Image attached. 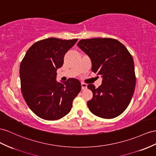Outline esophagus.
Wrapping results in <instances>:
<instances>
[{
    "label": "esophagus",
    "mask_w": 156,
    "mask_h": 156,
    "mask_svg": "<svg viewBox=\"0 0 156 156\" xmlns=\"http://www.w3.org/2000/svg\"><path fill=\"white\" fill-rule=\"evenodd\" d=\"M81 86H82V90H85L87 88V84L85 83H82Z\"/></svg>",
    "instance_id": "esophagus-1"
}]
</instances>
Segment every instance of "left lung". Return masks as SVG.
I'll return each mask as SVG.
<instances>
[{"mask_svg": "<svg viewBox=\"0 0 156 156\" xmlns=\"http://www.w3.org/2000/svg\"><path fill=\"white\" fill-rule=\"evenodd\" d=\"M77 45L90 58L92 71L103 78L98 88L87 85L93 92L87 103L90 111L104 119L118 117L129 106L135 89L133 57L123 44L111 38L82 39Z\"/></svg>", "mask_w": 156, "mask_h": 156, "instance_id": "obj_1", "label": "left lung"}]
</instances>
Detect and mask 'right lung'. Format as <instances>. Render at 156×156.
<instances>
[{
	"mask_svg": "<svg viewBox=\"0 0 156 156\" xmlns=\"http://www.w3.org/2000/svg\"><path fill=\"white\" fill-rule=\"evenodd\" d=\"M78 41L55 37L41 40L31 46L20 67L21 91L30 109L38 116L55 121L69 113L74 99L81 90L77 79L57 82V70L66 52Z\"/></svg>",
	"mask_w": 156,
	"mask_h": 156,
	"instance_id": "add662e5",
	"label": "right lung"
}]
</instances>
